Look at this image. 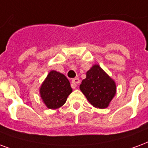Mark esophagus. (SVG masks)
<instances>
[{
	"label": "esophagus",
	"mask_w": 148,
	"mask_h": 148,
	"mask_svg": "<svg viewBox=\"0 0 148 148\" xmlns=\"http://www.w3.org/2000/svg\"><path fill=\"white\" fill-rule=\"evenodd\" d=\"M79 84V79L78 78H75V79H72V84L74 87H75L77 86V84Z\"/></svg>",
	"instance_id": "1"
}]
</instances>
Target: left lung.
<instances>
[{
	"label": "left lung",
	"instance_id": "1",
	"mask_svg": "<svg viewBox=\"0 0 148 148\" xmlns=\"http://www.w3.org/2000/svg\"><path fill=\"white\" fill-rule=\"evenodd\" d=\"M79 89L94 107L107 108L117 92L116 83L99 64H94L86 73Z\"/></svg>",
	"mask_w": 148,
	"mask_h": 148
}]
</instances>
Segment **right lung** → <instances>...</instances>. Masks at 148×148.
<instances>
[{"mask_svg":"<svg viewBox=\"0 0 148 148\" xmlns=\"http://www.w3.org/2000/svg\"><path fill=\"white\" fill-rule=\"evenodd\" d=\"M73 91L69 79L62 73L50 71L39 88L40 97L48 109L56 110L65 103Z\"/></svg>","mask_w":148,"mask_h":148,"instance_id":"obj_1","label":"right lung"}]
</instances>
